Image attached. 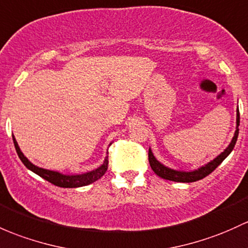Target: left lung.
Segmentation results:
<instances>
[{
    "label": "left lung",
    "instance_id": "left-lung-1",
    "mask_svg": "<svg viewBox=\"0 0 248 248\" xmlns=\"http://www.w3.org/2000/svg\"><path fill=\"white\" fill-rule=\"evenodd\" d=\"M236 125H238V126L240 125V113H239V110H238V113H236ZM238 126H236L235 134H234L233 140H232L231 144L228 145V148L226 149V150L223 151L221 155L217 156V158L213 159L212 162H209V163L206 164L204 167L200 168L199 170H195V171L185 172V171H176V170L169 169V168L164 167L163 164L159 163L155 157H154L150 149H149V154H148L149 163H150L151 169H153L154 172H155L156 175H158L159 177L164 178V180L174 181V182H188L189 183V182H195V181L202 180V178L208 176L210 172L214 171V170L217 169V168L219 167L221 163H222L223 159H225L226 157H227L232 153V150H233L234 146H235L236 140H238V135H239Z\"/></svg>",
    "mask_w": 248,
    "mask_h": 248
}]
</instances>
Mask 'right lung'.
I'll return each mask as SVG.
<instances>
[{"label": "right lung", "instance_id": "right-lung-1", "mask_svg": "<svg viewBox=\"0 0 248 248\" xmlns=\"http://www.w3.org/2000/svg\"><path fill=\"white\" fill-rule=\"evenodd\" d=\"M13 140H14L15 149H16V153L20 159L22 161V163L25 164L26 167L28 168L29 170H31L33 172H35L36 175H39L40 177L45 178L46 181L52 183V185L58 186V187L61 188H77V187H84V186L91 185V183L95 182L97 180H99L100 177L103 176L106 172L108 167V156H106L105 161H104L103 166L99 167L98 169L93 170V171L86 172V174L81 175H62L58 171H50V170L42 169V168H39L34 164H31V162L26 158L25 155L21 153L20 148H18L16 140L13 136Z\"/></svg>", "mask_w": 248, "mask_h": 248}]
</instances>
